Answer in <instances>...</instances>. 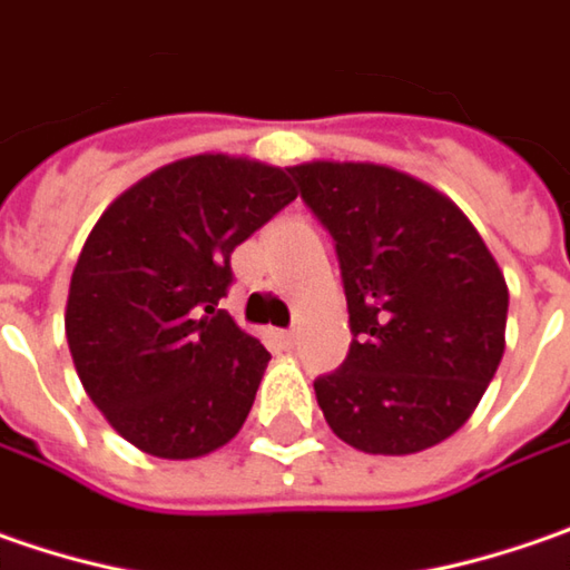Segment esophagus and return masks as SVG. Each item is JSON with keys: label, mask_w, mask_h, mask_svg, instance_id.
Returning a JSON list of instances; mask_svg holds the SVG:
<instances>
[{"label": "esophagus", "mask_w": 570, "mask_h": 570, "mask_svg": "<svg viewBox=\"0 0 570 570\" xmlns=\"http://www.w3.org/2000/svg\"><path fill=\"white\" fill-rule=\"evenodd\" d=\"M281 344H284V347H293V344H296V332H293V328L281 332Z\"/></svg>", "instance_id": "1"}]
</instances>
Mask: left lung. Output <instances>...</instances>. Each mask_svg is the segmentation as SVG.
<instances>
[{
    "mask_svg": "<svg viewBox=\"0 0 570 570\" xmlns=\"http://www.w3.org/2000/svg\"><path fill=\"white\" fill-rule=\"evenodd\" d=\"M334 238L351 315L315 399L344 443L409 456L456 433L504 357L508 284L450 197L370 161L289 168Z\"/></svg>",
    "mask_w": 570,
    "mask_h": 570,
    "instance_id": "1",
    "label": "left lung"
}]
</instances>
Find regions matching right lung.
Instances as JSON below:
<instances>
[{
  "mask_svg": "<svg viewBox=\"0 0 570 570\" xmlns=\"http://www.w3.org/2000/svg\"><path fill=\"white\" fill-rule=\"evenodd\" d=\"M293 200L284 168L190 156L95 223L69 284L66 341L88 399L142 453L207 456L245 424L271 354L219 299L236 281V245Z\"/></svg>",
  "mask_w": 570,
  "mask_h": 570,
  "instance_id": "right-lung-1",
  "label": "right lung"
}]
</instances>
